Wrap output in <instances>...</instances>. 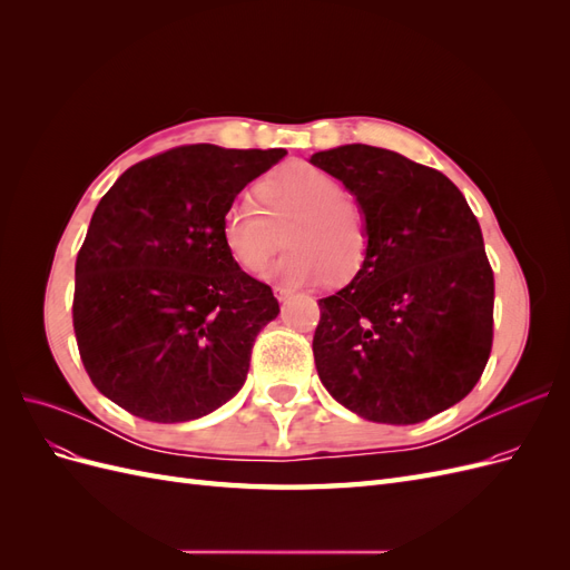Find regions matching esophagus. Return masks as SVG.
<instances>
[{"label": "esophagus", "mask_w": 570, "mask_h": 570, "mask_svg": "<svg viewBox=\"0 0 570 570\" xmlns=\"http://www.w3.org/2000/svg\"><path fill=\"white\" fill-rule=\"evenodd\" d=\"M292 295H295V289H289V287H283V285H278L275 287V297H278L281 302H287Z\"/></svg>", "instance_id": "34e87169"}]
</instances>
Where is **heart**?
I'll return each instance as SVG.
<instances>
[{
  "label": "heart",
  "mask_w": 570,
  "mask_h": 570,
  "mask_svg": "<svg viewBox=\"0 0 570 570\" xmlns=\"http://www.w3.org/2000/svg\"><path fill=\"white\" fill-rule=\"evenodd\" d=\"M254 195L262 213L249 202H235L220 216V243L239 268L262 275L283 247L285 228L292 249L275 266L281 281L347 283L364 268L366 216L337 178L316 166L289 164L258 180Z\"/></svg>",
  "instance_id": "1"
}]
</instances>
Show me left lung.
I'll return each instance as SVG.
<instances>
[{"mask_svg":"<svg viewBox=\"0 0 570 570\" xmlns=\"http://www.w3.org/2000/svg\"><path fill=\"white\" fill-rule=\"evenodd\" d=\"M308 161L350 189L368 226L364 268L318 299L321 383L373 423L454 406L492 350L494 275L469 202L440 170L390 149L342 145Z\"/></svg>","mask_w":570,"mask_h":570,"instance_id":"8db88e82","label":"left lung"}]
</instances>
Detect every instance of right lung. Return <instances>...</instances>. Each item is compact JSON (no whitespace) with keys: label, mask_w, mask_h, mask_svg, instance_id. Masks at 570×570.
<instances>
[{"label":"right lung","mask_w":570,"mask_h":570,"mask_svg":"<svg viewBox=\"0 0 570 570\" xmlns=\"http://www.w3.org/2000/svg\"><path fill=\"white\" fill-rule=\"evenodd\" d=\"M285 154L176 147L99 199L76 258L73 331L92 385L132 416L195 421L245 385L281 306L228 256L220 216Z\"/></svg>","instance_id":"right-lung-1"}]
</instances>
